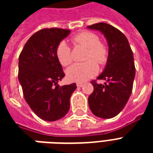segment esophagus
<instances>
[{
	"label": "esophagus",
	"instance_id": "34e87169",
	"mask_svg": "<svg viewBox=\"0 0 153 153\" xmlns=\"http://www.w3.org/2000/svg\"><path fill=\"white\" fill-rule=\"evenodd\" d=\"M77 86H78V87H82V86H83V84L81 83V82H78V83H77Z\"/></svg>",
	"mask_w": 153,
	"mask_h": 153
}]
</instances>
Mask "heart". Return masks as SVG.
<instances>
[{"label": "heart", "instance_id": "1", "mask_svg": "<svg viewBox=\"0 0 153 153\" xmlns=\"http://www.w3.org/2000/svg\"><path fill=\"white\" fill-rule=\"evenodd\" d=\"M72 42L74 45H80L87 49L85 59L90 60L72 65L67 70V76L73 82H83L94 76L98 72V65L93 60L99 64H103L107 60L108 51L106 47L100 42L99 37L93 32H83L75 35L72 38ZM55 53L59 62L64 67L70 65L73 61L71 48L65 41L60 42Z\"/></svg>", "mask_w": 153, "mask_h": 153}]
</instances>
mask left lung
<instances>
[{"instance_id": "left-lung-1", "label": "left lung", "mask_w": 153, "mask_h": 153, "mask_svg": "<svg viewBox=\"0 0 153 153\" xmlns=\"http://www.w3.org/2000/svg\"><path fill=\"white\" fill-rule=\"evenodd\" d=\"M87 27L102 32L109 46L105 67L97 78L105 82H91L94 91L89 106L96 117L112 118L124 109L132 94L136 74L133 51L126 36L112 25L98 23Z\"/></svg>"}]
</instances>
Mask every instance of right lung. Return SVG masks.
<instances>
[{"instance_id": "1", "label": "right lung", "mask_w": 153, "mask_h": 153, "mask_svg": "<svg viewBox=\"0 0 153 153\" xmlns=\"http://www.w3.org/2000/svg\"><path fill=\"white\" fill-rule=\"evenodd\" d=\"M71 31L44 28L33 34L19 56L18 79L32 110L44 121L62 118L70 109V98L76 84L60 86L65 76L56 57V48Z\"/></svg>"}]
</instances>
